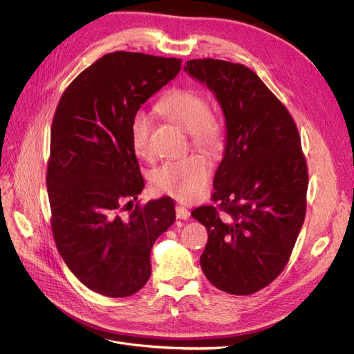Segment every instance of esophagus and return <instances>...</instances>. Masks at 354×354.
Instances as JSON below:
<instances>
[{
	"label": "esophagus",
	"mask_w": 354,
	"mask_h": 354,
	"mask_svg": "<svg viewBox=\"0 0 354 354\" xmlns=\"http://www.w3.org/2000/svg\"><path fill=\"white\" fill-rule=\"evenodd\" d=\"M176 218L178 219H188L189 218V211L185 207H176Z\"/></svg>",
	"instance_id": "1"
}]
</instances>
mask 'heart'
<instances>
[{
  "mask_svg": "<svg viewBox=\"0 0 354 354\" xmlns=\"http://www.w3.org/2000/svg\"><path fill=\"white\" fill-rule=\"evenodd\" d=\"M156 110L166 120L189 133L192 146L211 156L224 149V126L209 111L205 96L194 88H175L165 95ZM152 119L145 110H138L130 119L129 133L138 156H149V136ZM211 179V166L202 156H187L165 162L152 174L155 189L180 202H194L207 191Z\"/></svg>",
  "mask_w": 354,
  "mask_h": 354,
  "instance_id": "b5f03b06",
  "label": "heart"
}]
</instances>
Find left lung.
<instances>
[{"mask_svg": "<svg viewBox=\"0 0 354 354\" xmlns=\"http://www.w3.org/2000/svg\"><path fill=\"white\" fill-rule=\"evenodd\" d=\"M225 119L224 156L214 176L215 207L192 216L208 231L201 268L219 290L248 295L281 274L306 216L307 165L286 106L257 74L224 60H189Z\"/></svg>", "mask_w": 354, "mask_h": 354, "instance_id": "8db88e82", "label": "left lung"}]
</instances>
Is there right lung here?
Listing matches in <instances>:
<instances>
[{
    "instance_id": "add662e5",
    "label": "right lung",
    "mask_w": 354,
    "mask_h": 354,
    "mask_svg": "<svg viewBox=\"0 0 354 354\" xmlns=\"http://www.w3.org/2000/svg\"><path fill=\"white\" fill-rule=\"evenodd\" d=\"M180 62L109 53L71 82L55 110L47 169L54 241L77 280L106 297L147 283L155 241L176 219L169 196L120 212L145 188L130 119L178 76Z\"/></svg>"
}]
</instances>
